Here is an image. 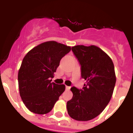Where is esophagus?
Returning <instances> with one entry per match:
<instances>
[{
	"mask_svg": "<svg viewBox=\"0 0 133 133\" xmlns=\"http://www.w3.org/2000/svg\"><path fill=\"white\" fill-rule=\"evenodd\" d=\"M70 89V87H68V86H66V90H69Z\"/></svg>",
	"mask_w": 133,
	"mask_h": 133,
	"instance_id": "34e87169",
	"label": "esophagus"
}]
</instances>
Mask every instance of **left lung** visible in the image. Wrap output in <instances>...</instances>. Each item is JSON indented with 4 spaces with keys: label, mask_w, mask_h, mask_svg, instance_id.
I'll list each match as a JSON object with an SVG mask.
<instances>
[{
    "label": "left lung",
    "mask_w": 133,
    "mask_h": 133,
    "mask_svg": "<svg viewBox=\"0 0 133 133\" xmlns=\"http://www.w3.org/2000/svg\"><path fill=\"white\" fill-rule=\"evenodd\" d=\"M72 52L81 66V77L86 81L83 89L73 87V96L66 103L68 114L79 121H87L103 112L113 93L116 75L112 61L95 45H77Z\"/></svg>",
    "instance_id": "obj_1"
}]
</instances>
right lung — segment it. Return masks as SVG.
Listing matches in <instances>:
<instances>
[{"instance_id": "obj_1", "label": "right lung", "mask_w": 133, "mask_h": 133, "mask_svg": "<svg viewBox=\"0 0 133 133\" xmlns=\"http://www.w3.org/2000/svg\"><path fill=\"white\" fill-rule=\"evenodd\" d=\"M71 47L47 41L25 55L18 70V88L26 107L32 112L44 115L52 110L65 90L64 84L51 82L61 58Z\"/></svg>"}]
</instances>
